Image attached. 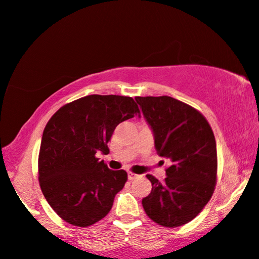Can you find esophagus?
I'll use <instances>...</instances> for the list:
<instances>
[{
  "label": "esophagus",
  "instance_id": "34e87169",
  "mask_svg": "<svg viewBox=\"0 0 259 259\" xmlns=\"http://www.w3.org/2000/svg\"><path fill=\"white\" fill-rule=\"evenodd\" d=\"M140 177L141 175H139V174L132 173V171H127V179H129V180H135V179L140 178Z\"/></svg>",
  "mask_w": 259,
  "mask_h": 259
}]
</instances>
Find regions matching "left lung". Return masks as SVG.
Wrapping results in <instances>:
<instances>
[{"label":"left lung","mask_w":259,"mask_h":259,"mask_svg":"<svg viewBox=\"0 0 259 259\" xmlns=\"http://www.w3.org/2000/svg\"><path fill=\"white\" fill-rule=\"evenodd\" d=\"M154 135L155 149L170 165L163 182L153 175L142 199L147 215L158 225L178 227L195 218L209 201L217 182V144L204 116L178 99L136 97Z\"/></svg>","instance_id":"8db88e82"}]
</instances>
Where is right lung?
I'll return each instance as SVG.
<instances>
[{
  "mask_svg": "<svg viewBox=\"0 0 259 259\" xmlns=\"http://www.w3.org/2000/svg\"><path fill=\"white\" fill-rule=\"evenodd\" d=\"M140 113L132 97L91 95L60 108L45 127L39 153V181L53 211L68 224L86 227L110 212L125 185V170H111L96 154L123 120Z\"/></svg>",
  "mask_w": 259,
  "mask_h": 259,
  "instance_id": "obj_1",
  "label": "right lung"
}]
</instances>
